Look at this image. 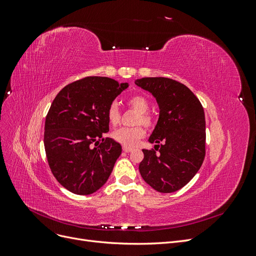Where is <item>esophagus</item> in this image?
I'll return each mask as SVG.
<instances>
[{"label": "esophagus", "mask_w": 256, "mask_h": 256, "mask_svg": "<svg viewBox=\"0 0 256 256\" xmlns=\"http://www.w3.org/2000/svg\"><path fill=\"white\" fill-rule=\"evenodd\" d=\"M122 150L125 152H130L131 150H132V148H131V147H127V146H122Z\"/></svg>", "instance_id": "1"}]
</instances>
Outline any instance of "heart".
<instances>
[{"mask_svg":"<svg viewBox=\"0 0 256 256\" xmlns=\"http://www.w3.org/2000/svg\"><path fill=\"white\" fill-rule=\"evenodd\" d=\"M127 104L130 108H132L134 111L138 112L136 118V124H142L146 127H150L154 124L152 116L147 112L148 111L150 104L144 96L134 95L128 98ZM106 118L111 126H116L120 120V112L118 104L112 102L106 109ZM145 136V129L142 126L134 127H122L113 132V138L120 143L124 146L134 147L138 142Z\"/></svg>","mask_w":256,"mask_h":256,"instance_id":"b5f03b06","label":"heart"}]
</instances>
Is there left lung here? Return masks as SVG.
<instances>
[{
    "mask_svg": "<svg viewBox=\"0 0 256 256\" xmlns=\"http://www.w3.org/2000/svg\"><path fill=\"white\" fill-rule=\"evenodd\" d=\"M159 106V120L143 150L138 166L143 180L158 192L182 189L198 173L205 158V114L200 100L180 82L156 76L136 80ZM158 152L157 153L156 152Z\"/></svg>",
    "mask_w": 256,
    "mask_h": 256,
    "instance_id": "1",
    "label": "left lung"
}]
</instances>
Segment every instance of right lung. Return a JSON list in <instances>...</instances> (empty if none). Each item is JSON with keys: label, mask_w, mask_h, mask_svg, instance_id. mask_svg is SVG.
<instances>
[{"label": "right lung", "mask_w": 256, "mask_h": 256, "mask_svg": "<svg viewBox=\"0 0 256 256\" xmlns=\"http://www.w3.org/2000/svg\"><path fill=\"white\" fill-rule=\"evenodd\" d=\"M129 86L106 76H86L62 90L44 122V144L51 172L74 194L88 196L106 182L122 146L111 138L106 109Z\"/></svg>", "instance_id": "right-lung-1"}]
</instances>
